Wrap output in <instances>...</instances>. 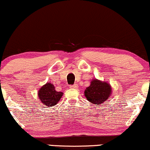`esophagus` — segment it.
<instances>
[{"mask_svg": "<svg viewBox=\"0 0 150 150\" xmlns=\"http://www.w3.org/2000/svg\"><path fill=\"white\" fill-rule=\"evenodd\" d=\"M70 88H71V89H75V88H77V85H71V86H70Z\"/></svg>", "mask_w": 150, "mask_h": 150, "instance_id": "esophagus-1", "label": "esophagus"}]
</instances>
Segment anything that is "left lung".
Masks as SVG:
<instances>
[{
  "mask_svg": "<svg viewBox=\"0 0 150 150\" xmlns=\"http://www.w3.org/2000/svg\"><path fill=\"white\" fill-rule=\"evenodd\" d=\"M112 94L111 85L106 81L93 78L85 90V97L92 104L101 105L109 99Z\"/></svg>",
  "mask_w": 150,
  "mask_h": 150,
  "instance_id": "8db88e82",
  "label": "left lung"
}]
</instances>
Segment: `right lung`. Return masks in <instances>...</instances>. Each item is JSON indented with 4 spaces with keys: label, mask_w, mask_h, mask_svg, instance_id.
Wrapping results in <instances>:
<instances>
[{
    "label": "right lung",
    "mask_w": 150,
    "mask_h": 150,
    "mask_svg": "<svg viewBox=\"0 0 150 150\" xmlns=\"http://www.w3.org/2000/svg\"><path fill=\"white\" fill-rule=\"evenodd\" d=\"M63 93L58 92L54 85L51 82H47L38 91V97L43 105L46 106H54L61 99Z\"/></svg>",
    "instance_id": "1"
}]
</instances>
